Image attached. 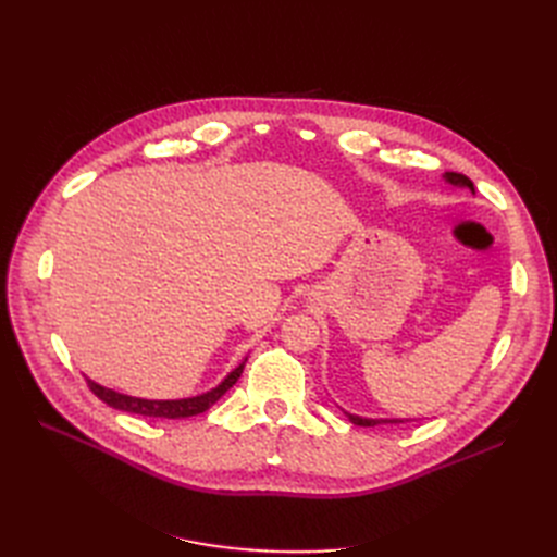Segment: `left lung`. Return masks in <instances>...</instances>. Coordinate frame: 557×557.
<instances>
[{
	"mask_svg": "<svg viewBox=\"0 0 557 557\" xmlns=\"http://www.w3.org/2000/svg\"><path fill=\"white\" fill-rule=\"evenodd\" d=\"M444 178L453 185H462V188H469L471 193H474V183H471L467 176L462 174H455V172H446ZM348 416V420L352 425H360V428H374V425H381V423H404V418H362V416H352L348 411H344ZM409 420V418H407Z\"/></svg>",
	"mask_w": 557,
	"mask_h": 557,
	"instance_id": "1",
	"label": "left lung"
}]
</instances>
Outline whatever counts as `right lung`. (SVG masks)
I'll return each mask as SVG.
<instances>
[{
    "instance_id": "obj_1",
    "label": "right lung",
    "mask_w": 557,
    "mask_h": 557,
    "mask_svg": "<svg viewBox=\"0 0 557 557\" xmlns=\"http://www.w3.org/2000/svg\"><path fill=\"white\" fill-rule=\"evenodd\" d=\"M246 360L234 367L232 372L218 383L215 387H211L209 393H201L197 397H185V399H144V397H132V395H123L115 393L111 387L99 385L95 381L88 379V387L90 391L102 399L109 407L117 409V411H127V413H137V416H148V418H190L197 413H205L207 409H211L213 404L221 399L230 387L239 381L242 372H244Z\"/></svg>"
}]
</instances>
